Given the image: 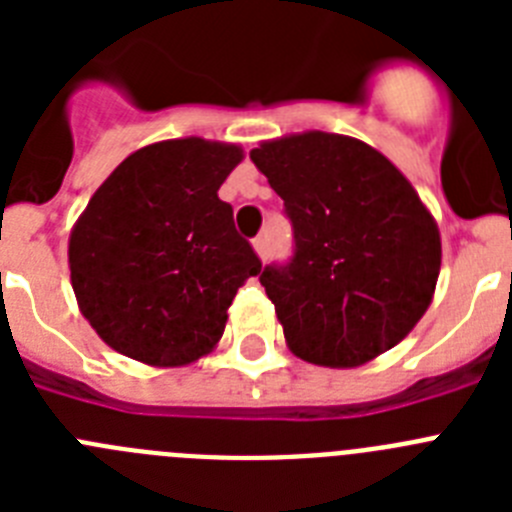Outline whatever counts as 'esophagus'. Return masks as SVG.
I'll return each mask as SVG.
<instances>
[{"instance_id": "esophagus-1", "label": "esophagus", "mask_w": 512, "mask_h": 512, "mask_svg": "<svg viewBox=\"0 0 512 512\" xmlns=\"http://www.w3.org/2000/svg\"><path fill=\"white\" fill-rule=\"evenodd\" d=\"M253 251L259 253L261 259H266V256H269V238H266V235L253 238Z\"/></svg>"}]
</instances>
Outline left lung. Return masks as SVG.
I'll return each instance as SVG.
<instances>
[{
    "label": "left lung",
    "instance_id": "obj_1",
    "mask_svg": "<svg viewBox=\"0 0 512 512\" xmlns=\"http://www.w3.org/2000/svg\"><path fill=\"white\" fill-rule=\"evenodd\" d=\"M251 161L295 230L289 264L259 277L289 351L354 369L397 346L441 271L438 225L413 184L364 140L323 130L264 140Z\"/></svg>",
    "mask_w": 512,
    "mask_h": 512
}]
</instances>
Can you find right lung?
Wrapping results in <instances>:
<instances>
[{"instance_id": "right-lung-1", "label": "right lung", "mask_w": 512, "mask_h": 512, "mask_svg": "<svg viewBox=\"0 0 512 512\" xmlns=\"http://www.w3.org/2000/svg\"><path fill=\"white\" fill-rule=\"evenodd\" d=\"M241 146L174 138L130 153L92 194L69 238L81 315L117 354L184 366L223 338L238 287L261 271L217 197Z\"/></svg>"}]
</instances>
